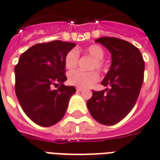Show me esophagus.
Wrapping results in <instances>:
<instances>
[{
  "mask_svg": "<svg viewBox=\"0 0 160 160\" xmlns=\"http://www.w3.org/2000/svg\"><path fill=\"white\" fill-rule=\"evenodd\" d=\"M76 91L78 92H80L81 91H83V88H81V87H76Z\"/></svg>",
  "mask_w": 160,
  "mask_h": 160,
  "instance_id": "34e87169",
  "label": "esophagus"
}]
</instances>
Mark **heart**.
<instances>
[{
  "label": "heart",
  "instance_id": "1",
  "mask_svg": "<svg viewBox=\"0 0 160 160\" xmlns=\"http://www.w3.org/2000/svg\"><path fill=\"white\" fill-rule=\"evenodd\" d=\"M84 52L93 58L90 65V69H101L102 68V60L104 51L98 45H92L84 49ZM79 52L75 49L68 51L64 58V64L67 69H73L78 64ZM99 79V75L96 71L82 72L80 70L70 71L68 74V83L78 87H88L96 83Z\"/></svg>",
  "mask_w": 160,
  "mask_h": 160
}]
</instances>
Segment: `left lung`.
I'll return each mask as SVG.
<instances>
[{
    "label": "left lung",
    "instance_id": "left-lung-1",
    "mask_svg": "<svg viewBox=\"0 0 160 160\" xmlns=\"http://www.w3.org/2000/svg\"><path fill=\"white\" fill-rule=\"evenodd\" d=\"M102 44L111 53V66L101 84L105 90L92 92L87 101L91 115L98 122L113 125L122 120L135 106L143 83L145 64L138 48L114 37H101Z\"/></svg>",
    "mask_w": 160,
    "mask_h": 160
}]
</instances>
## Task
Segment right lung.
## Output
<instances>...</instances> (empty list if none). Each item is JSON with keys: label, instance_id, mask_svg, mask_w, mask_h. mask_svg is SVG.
<instances>
[{"label": "right lung", "instance_id": "obj_1", "mask_svg": "<svg viewBox=\"0 0 160 160\" xmlns=\"http://www.w3.org/2000/svg\"><path fill=\"white\" fill-rule=\"evenodd\" d=\"M75 44L53 41L36 44L21 54L15 66V92L27 116L39 125L48 127L64 116L68 102L76 90L63 85L64 58ZM52 85L58 86L52 90Z\"/></svg>", "mask_w": 160, "mask_h": 160}]
</instances>
